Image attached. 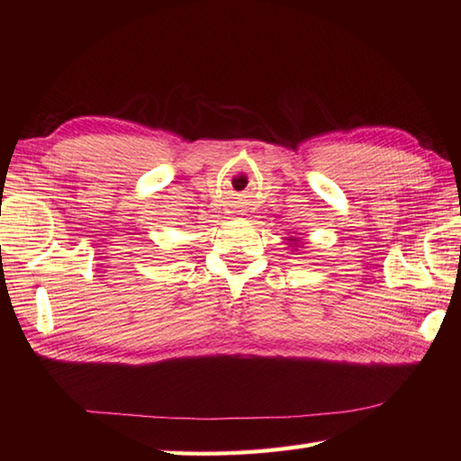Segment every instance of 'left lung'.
Here are the masks:
<instances>
[{
	"label": "left lung",
	"mask_w": 461,
	"mask_h": 461,
	"mask_svg": "<svg viewBox=\"0 0 461 461\" xmlns=\"http://www.w3.org/2000/svg\"><path fill=\"white\" fill-rule=\"evenodd\" d=\"M289 241H293V243H295V246H297V238H291Z\"/></svg>",
	"instance_id": "8db88e82"
}]
</instances>
